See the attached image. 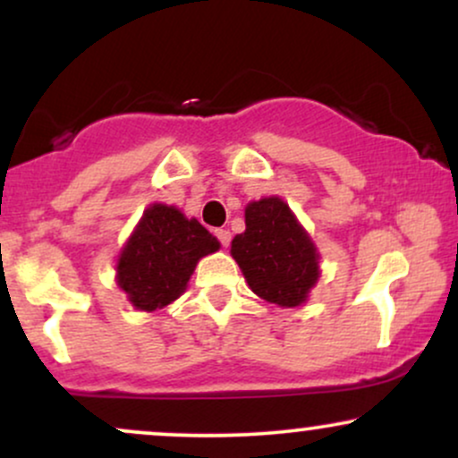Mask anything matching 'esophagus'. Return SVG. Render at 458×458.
<instances>
[{"label": "esophagus", "instance_id": "34e87169", "mask_svg": "<svg viewBox=\"0 0 458 458\" xmlns=\"http://www.w3.org/2000/svg\"><path fill=\"white\" fill-rule=\"evenodd\" d=\"M215 234H217L219 243H222L224 247H228V245H230V239H233V234H230V230L219 228V230H215Z\"/></svg>", "mask_w": 458, "mask_h": 458}]
</instances>
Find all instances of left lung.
Returning a JSON list of instances; mask_svg holds the SVG:
<instances>
[{
    "mask_svg": "<svg viewBox=\"0 0 458 458\" xmlns=\"http://www.w3.org/2000/svg\"><path fill=\"white\" fill-rule=\"evenodd\" d=\"M230 254L247 286L280 308L303 306L320 277L317 245L280 196L247 204L245 233L234 236Z\"/></svg>",
    "mask_w": 458,
    "mask_h": 458,
    "instance_id": "obj_1",
    "label": "left lung"
}]
</instances>
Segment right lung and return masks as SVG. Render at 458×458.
<instances>
[{
  "label": "right lung",
  "instance_id": "obj_1",
  "mask_svg": "<svg viewBox=\"0 0 458 458\" xmlns=\"http://www.w3.org/2000/svg\"><path fill=\"white\" fill-rule=\"evenodd\" d=\"M219 241L176 207L155 202L146 208L115 262V284L141 312H157L187 291L199 259L219 250Z\"/></svg>",
  "mask_w": 458,
  "mask_h": 458
}]
</instances>
